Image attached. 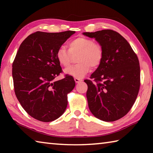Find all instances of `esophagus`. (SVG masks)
Instances as JSON below:
<instances>
[{"mask_svg": "<svg viewBox=\"0 0 153 153\" xmlns=\"http://www.w3.org/2000/svg\"><path fill=\"white\" fill-rule=\"evenodd\" d=\"M74 80L75 82H76V83H79L82 81V79L79 78H74Z\"/></svg>", "mask_w": 153, "mask_h": 153, "instance_id": "esophagus-1", "label": "esophagus"}]
</instances>
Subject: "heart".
Masks as SVG:
<instances>
[{
	"mask_svg": "<svg viewBox=\"0 0 153 153\" xmlns=\"http://www.w3.org/2000/svg\"><path fill=\"white\" fill-rule=\"evenodd\" d=\"M68 50L61 46L56 53V58L61 65L69 66L72 56H76L77 64L69 67L65 70L67 75L76 78H82L91 70V67L97 68L103 59L104 51L102 45L91 38L79 36L69 41Z\"/></svg>",
	"mask_w": 153,
	"mask_h": 153,
	"instance_id": "heart-1",
	"label": "heart"
}]
</instances>
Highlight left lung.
I'll return each instance as SVG.
<instances>
[{
	"instance_id": "8db88e82",
	"label": "left lung",
	"mask_w": 153,
	"mask_h": 153,
	"mask_svg": "<svg viewBox=\"0 0 153 153\" xmlns=\"http://www.w3.org/2000/svg\"><path fill=\"white\" fill-rule=\"evenodd\" d=\"M83 34L102 45L104 56L90 78L86 97L90 111L105 121L118 120L136 101L140 86L138 58L128 41L115 31L103 30Z\"/></svg>"
}]
</instances>
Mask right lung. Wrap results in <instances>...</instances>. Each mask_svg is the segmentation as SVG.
<instances>
[{
  "instance_id": "right-lung-1",
  "label": "right lung",
  "mask_w": 153,
  "mask_h": 153,
  "mask_svg": "<svg viewBox=\"0 0 153 153\" xmlns=\"http://www.w3.org/2000/svg\"><path fill=\"white\" fill-rule=\"evenodd\" d=\"M75 32L33 33L21 44L15 56L12 65L15 95L24 110L38 121H53L66 109L67 94L76 83L69 75L54 81L63 71L56 53Z\"/></svg>"
}]
</instances>
